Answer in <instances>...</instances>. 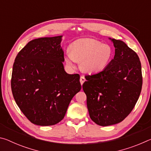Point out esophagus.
I'll return each instance as SVG.
<instances>
[{"label": "esophagus", "instance_id": "34e87169", "mask_svg": "<svg viewBox=\"0 0 151 151\" xmlns=\"http://www.w3.org/2000/svg\"><path fill=\"white\" fill-rule=\"evenodd\" d=\"M86 80H85V76H81V78H80V82H81V84L82 85H83V84L85 83V81Z\"/></svg>", "mask_w": 151, "mask_h": 151}]
</instances>
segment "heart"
<instances>
[{"label":"heart","mask_w":151,"mask_h":151,"mask_svg":"<svg viewBox=\"0 0 151 151\" xmlns=\"http://www.w3.org/2000/svg\"><path fill=\"white\" fill-rule=\"evenodd\" d=\"M70 51L66 54V63L75 68L76 61L81 62L82 70L87 73H96L105 69L112 55L110 46L89 38L76 40L71 44Z\"/></svg>","instance_id":"b5f03b06"}]
</instances>
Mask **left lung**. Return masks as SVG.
Returning <instances> with one entry per match:
<instances>
[{"mask_svg": "<svg viewBox=\"0 0 151 151\" xmlns=\"http://www.w3.org/2000/svg\"><path fill=\"white\" fill-rule=\"evenodd\" d=\"M110 39L114 58L101 72L85 76L83 85L89 116L103 127L121 122L131 113L142 85L139 56L122 40Z\"/></svg>", "mask_w": 151, "mask_h": 151, "instance_id": "left-lung-1", "label": "left lung"}]
</instances>
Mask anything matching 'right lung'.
Returning <instances> with one entry per match:
<instances>
[{"instance_id": "right-lung-1", "label": "right lung", "mask_w": 151, "mask_h": 151, "mask_svg": "<svg viewBox=\"0 0 151 151\" xmlns=\"http://www.w3.org/2000/svg\"><path fill=\"white\" fill-rule=\"evenodd\" d=\"M62 36L34 39L18 53L11 89L15 102L32 123L50 126L62 121L81 91L80 76L69 75L63 62Z\"/></svg>"}]
</instances>
